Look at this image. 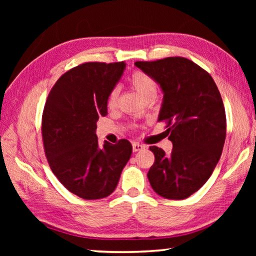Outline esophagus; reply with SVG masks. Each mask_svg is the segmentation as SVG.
<instances>
[{
  "mask_svg": "<svg viewBox=\"0 0 256 256\" xmlns=\"http://www.w3.org/2000/svg\"><path fill=\"white\" fill-rule=\"evenodd\" d=\"M132 148H133V151H134V152H138V151L144 150V149L146 148V146L138 144V142H134V144H132Z\"/></svg>",
  "mask_w": 256,
  "mask_h": 256,
  "instance_id": "1",
  "label": "esophagus"
}]
</instances>
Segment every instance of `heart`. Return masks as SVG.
Returning a JSON list of instances; mask_svg holds the SVG:
<instances>
[{"label":"heart","instance_id":"b5f03b06","mask_svg":"<svg viewBox=\"0 0 256 256\" xmlns=\"http://www.w3.org/2000/svg\"><path fill=\"white\" fill-rule=\"evenodd\" d=\"M130 82H131V86H133V89L136 90V92L144 99H146L149 96H152V94L154 96L156 92H157V86H156V82L144 72H140V71L134 72L131 76V79H130ZM118 94H120V89L118 86L114 89H112V92H110V94H108V98H107L108 107L112 108L116 106Z\"/></svg>","mask_w":256,"mask_h":256}]
</instances>
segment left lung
<instances>
[{"label": "left lung", "instance_id": "obj_1", "mask_svg": "<svg viewBox=\"0 0 256 256\" xmlns=\"http://www.w3.org/2000/svg\"><path fill=\"white\" fill-rule=\"evenodd\" d=\"M134 66L157 82L164 94L158 120H167L170 154L151 146V188L170 200H183L209 180L222 152L226 114L214 79L192 60L167 58Z\"/></svg>", "mask_w": 256, "mask_h": 256}]
</instances>
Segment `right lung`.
Segmentation results:
<instances>
[{"instance_id": "1", "label": "right lung", "mask_w": 256, "mask_h": 256, "mask_svg": "<svg viewBox=\"0 0 256 256\" xmlns=\"http://www.w3.org/2000/svg\"><path fill=\"white\" fill-rule=\"evenodd\" d=\"M126 64L90 62L71 68L56 81L42 112V141L52 172L71 193L98 200L114 192L132 154L128 140L98 144L99 116Z\"/></svg>"}]
</instances>
